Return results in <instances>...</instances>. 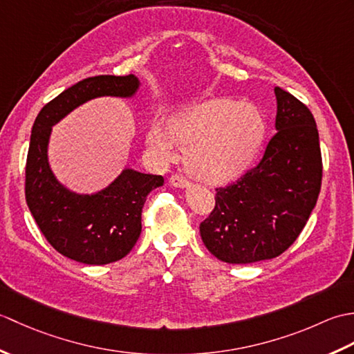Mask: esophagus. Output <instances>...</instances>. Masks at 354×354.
<instances>
[{
  "label": "esophagus",
  "mask_w": 354,
  "mask_h": 354,
  "mask_svg": "<svg viewBox=\"0 0 354 354\" xmlns=\"http://www.w3.org/2000/svg\"><path fill=\"white\" fill-rule=\"evenodd\" d=\"M169 183H170L171 187H179V189H185V187L190 185L189 179L184 178L183 175H178V173H176V175H171V176H170Z\"/></svg>",
  "instance_id": "esophagus-1"
}]
</instances>
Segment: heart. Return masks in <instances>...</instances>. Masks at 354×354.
Segmentation results:
<instances>
[{
  "instance_id": "obj_1",
  "label": "heart",
  "mask_w": 354,
  "mask_h": 354,
  "mask_svg": "<svg viewBox=\"0 0 354 354\" xmlns=\"http://www.w3.org/2000/svg\"><path fill=\"white\" fill-rule=\"evenodd\" d=\"M266 135L261 112L248 103L214 99L194 104L161 126L149 129L147 142L162 156L171 155V142L187 149L185 165L194 178L222 184L248 169Z\"/></svg>"
}]
</instances>
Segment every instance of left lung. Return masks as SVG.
Wrapping results in <instances>:
<instances>
[{
    "label": "left lung",
    "instance_id": "8db88e82",
    "mask_svg": "<svg viewBox=\"0 0 354 354\" xmlns=\"http://www.w3.org/2000/svg\"><path fill=\"white\" fill-rule=\"evenodd\" d=\"M277 133L255 167L216 189V205L199 231L214 257L254 263L278 257L295 242L317 205L322 158L309 108L275 86Z\"/></svg>",
    "mask_w": 354,
    "mask_h": 354
}]
</instances>
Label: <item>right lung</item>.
Here are the masks:
<instances>
[{"instance_id":"right-lung-1","label":"right lung","mask_w":354,"mask_h":354,"mask_svg":"<svg viewBox=\"0 0 354 354\" xmlns=\"http://www.w3.org/2000/svg\"><path fill=\"white\" fill-rule=\"evenodd\" d=\"M138 85L133 74L84 79L45 104L32 127L26 162L30 213L57 252L85 265H108L131 252L141 234V212L147 194L162 185L164 179L126 169L100 193H71L50 170L47 146L51 126L94 97H129Z\"/></svg>"}]
</instances>
